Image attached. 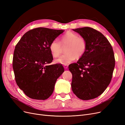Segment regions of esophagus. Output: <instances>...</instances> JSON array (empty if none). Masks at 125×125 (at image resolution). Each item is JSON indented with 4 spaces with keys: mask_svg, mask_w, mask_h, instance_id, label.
Returning <instances> with one entry per match:
<instances>
[{
    "mask_svg": "<svg viewBox=\"0 0 125 125\" xmlns=\"http://www.w3.org/2000/svg\"><path fill=\"white\" fill-rule=\"evenodd\" d=\"M63 67H64V68H65V69H67L68 66L67 65H63Z\"/></svg>",
    "mask_w": 125,
    "mask_h": 125,
    "instance_id": "34e87169",
    "label": "esophagus"
}]
</instances>
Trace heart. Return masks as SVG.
Here are the masks:
<instances>
[{
    "label": "heart",
    "mask_w": 125,
    "mask_h": 125,
    "mask_svg": "<svg viewBox=\"0 0 125 125\" xmlns=\"http://www.w3.org/2000/svg\"><path fill=\"white\" fill-rule=\"evenodd\" d=\"M63 46L66 45L63 55L55 60L58 64H66L71 63L76 59H80L85 53L87 50L86 40L74 33L68 31L61 36L60 42L57 39H54L50 44V50L52 56L57 58L61 54Z\"/></svg>",
    "instance_id": "obj_1"
}]
</instances>
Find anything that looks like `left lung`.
<instances>
[{
	"label": "left lung",
	"mask_w": 125,
	"mask_h": 125,
	"mask_svg": "<svg viewBox=\"0 0 125 125\" xmlns=\"http://www.w3.org/2000/svg\"><path fill=\"white\" fill-rule=\"evenodd\" d=\"M87 42L85 53L76 63L68 66L72 74V89L83 100L94 99L109 85L115 67L112 47L101 33L84 27L73 30Z\"/></svg>",
	"instance_id": "obj_1"
}]
</instances>
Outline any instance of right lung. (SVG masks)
Here are the masks:
<instances>
[{
    "instance_id": "add662e5",
    "label": "right lung",
    "mask_w": 125,
    "mask_h": 125,
    "mask_svg": "<svg viewBox=\"0 0 125 125\" xmlns=\"http://www.w3.org/2000/svg\"><path fill=\"white\" fill-rule=\"evenodd\" d=\"M64 31L36 28L26 32L15 46L12 64L15 81L29 98H49L64 72L62 64L48 65L53 60L50 44Z\"/></svg>"
}]
</instances>
